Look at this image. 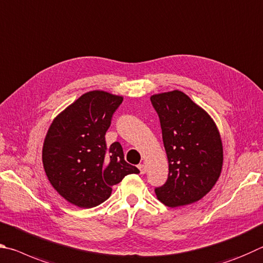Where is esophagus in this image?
Returning a JSON list of instances; mask_svg holds the SVG:
<instances>
[{"instance_id":"1","label":"esophagus","mask_w":263,"mask_h":263,"mask_svg":"<svg viewBox=\"0 0 263 263\" xmlns=\"http://www.w3.org/2000/svg\"><path fill=\"white\" fill-rule=\"evenodd\" d=\"M139 168H140L141 174H144V173L146 172V167H145L144 164H140V165H139Z\"/></svg>"}]
</instances>
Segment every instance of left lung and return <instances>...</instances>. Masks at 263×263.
I'll return each mask as SVG.
<instances>
[{
	"mask_svg": "<svg viewBox=\"0 0 263 263\" xmlns=\"http://www.w3.org/2000/svg\"><path fill=\"white\" fill-rule=\"evenodd\" d=\"M150 99L159 117L170 171L156 195L171 208L194 203L213 190L222 172L217 124L182 91L156 93Z\"/></svg>",
	"mask_w": 263,
	"mask_h": 263,
	"instance_id": "8db88e82",
	"label": "left lung"
}]
</instances>
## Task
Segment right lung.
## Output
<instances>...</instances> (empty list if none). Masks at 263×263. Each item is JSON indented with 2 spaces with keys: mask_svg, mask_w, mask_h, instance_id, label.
Instances as JSON below:
<instances>
[{
  "mask_svg": "<svg viewBox=\"0 0 263 263\" xmlns=\"http://www.w3.org/2000/svg\"><path fill=\"white\" fill-rule=\"evenodd\" d=\"M123 97L103 90L82 95L50 123L43 145V164L50 185L69 203L92 208L103 203L128 174L140 170L124 160L119 142L105 134Z\"/></svg>",
  "mask_w": 263,
  "mask_h": 263,
  "instance_id": "right-lung-1",
  "label": "right lung"
}]
</instances>
